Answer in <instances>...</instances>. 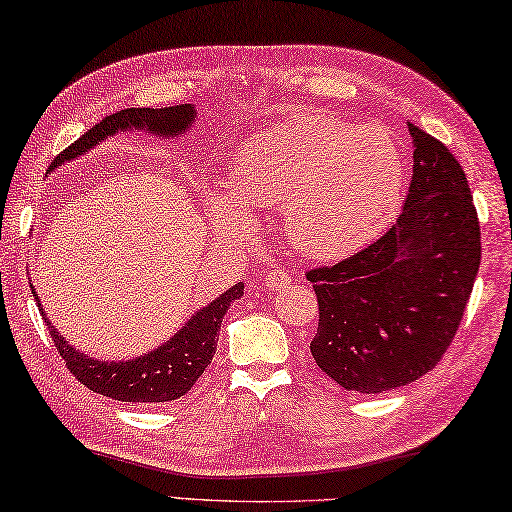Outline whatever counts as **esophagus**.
<instances>
[{
	"mask_svg": "<svg viewBox=\"0 0 512 512\" xmlns=\"http://www.w3.org/2000/svg\"><path fill=\"white\" fill-rule=\"evenodd\" d=\"M265 283H267V288H270V290H283L292 283V276H290V272H285V270H272L270 274L265 276Z\"/></svg>",
	"mask_w": 512,
	"mask_h": 512,
	"instance_id": "1",
	"label": "esophagus"
}]
</instances>
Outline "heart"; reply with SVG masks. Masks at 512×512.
<instances>
[{
    "label": "heart",
    "instance_id": "1",
    "mask_svg": "<svg viewBox=\"0 0 512 512\" xmlns=\"http://www.w3.org/2000/svg\"><path fill=\"white\" fill-rule=\"evenodd\" d=\"M405 161L398 143L375 128L303 112L240 150L231 191L202 188V206L222 236L247 227V206H281L290 245L310 258L360 249L398 213Z\"/></svg>",
    "mask_w": 512,
    "mask_h": 512
}]
</instances>
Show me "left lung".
Masks as SVG:
<instances>
[{
  "label": "left lung",
  "instance_id": "obj_1",
  "mask_svg": "<svg viewBox=\"0 0 512 512\" xmlns=\"http://www.w3.org/2000/svg\"><path fill=\"white\" fill-rule=\"evenodd\" d=\"M409 125L414 175L400 218L357 254L308 272L319 301L310 353L339 387L384 393L441 362L468 306L481 231L463 168Z\"/></svg>",
  "mask_w": 512,
  "mask_h": 512
}]
</instances>
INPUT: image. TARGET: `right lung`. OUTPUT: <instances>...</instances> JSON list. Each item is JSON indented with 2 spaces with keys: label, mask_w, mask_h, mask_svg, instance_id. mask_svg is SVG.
<instances>
[{
  "label": "right lung",
  "mask_w": 512,
  "mask_h": 512,
  "mask_svg": "<svg viewBox=\"0 0 512 512\" xmlns=\"http://www.w3.org/2000/svg\"><path fill=\"white\" fill-rule=\"evenodd\" d=\"M195 119L197 110L191 103L157 107V110L155 107H128V110L105 116L101 123H96L92 130H87L83 137L71 143L65 152H60L51 161L49 173L62 164L87 155L98 143L119 132H148L159 139H175L184 137L193 128ZM31 294L38 301L40 315L44 324L49 326L53 344L58 346V353L78 382L112 400L159 402L161 405V402L186 396L197 378L206 371V366L211 364L215 346H218L222 317L227 315L231 303L245 294V283H236L220 297L206 303L204 308L195 310L191 319L184 321V326L168 342L139 357H132V360L119 362L96 360V357H89L87 353L78 351L76 346H71L42 312V303L33 290V283Z\"/></svg>",
  "instance_id": "obj_1"
}]
</instances>
